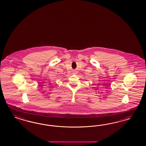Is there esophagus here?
Segmentation results:
<instances>
[{"instance_id": "1", "label": "esophagus", "mask_w": 146, "mask_h": 146, "mask_svg": "<svg viewBox=\"0 0 146 146\" xmlns=\"http://www.w3.org/2000/svg\"><path fill=\"white\" fill-rule=\"evenodd\" d=\"M76 73H77V72H75V74H76Z\"/></svg>"}]
</instances>
